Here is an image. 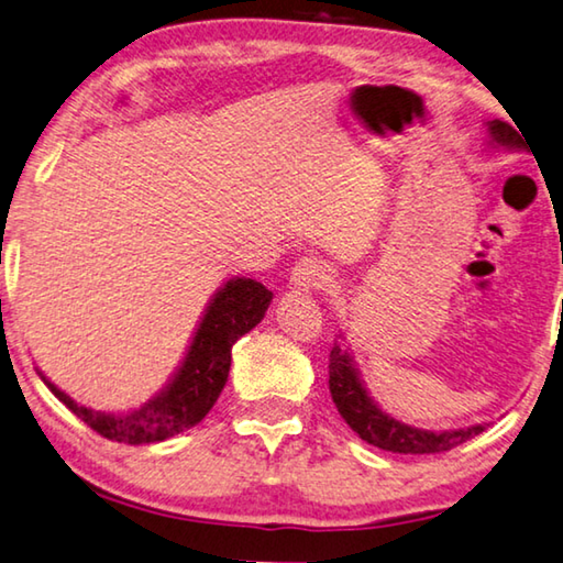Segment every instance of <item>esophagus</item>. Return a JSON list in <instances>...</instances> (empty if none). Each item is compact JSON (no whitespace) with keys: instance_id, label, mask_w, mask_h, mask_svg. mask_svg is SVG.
<instances>
[{"instance_id":"1","label":"esophagus","mask_w":563,"mask_h":563,"mask_svg":"<svg viewBox=\"0 0 563 563\" xmlns=\"http://www.w3.org/2000/svg\"><path fill=\"white\" fill-rule=\"evenodd\" d=\"M330 283L328 267L316 257H302L290 273V285L298 290H323Z\"/></svg>"}]
</instances>
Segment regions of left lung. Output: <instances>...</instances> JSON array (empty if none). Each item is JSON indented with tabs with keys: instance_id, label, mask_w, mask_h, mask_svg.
<instances>
[{
	"instance_id": "left-lung-1",
	"label": "left lung",
	"mask_w": 563,
	"mask_h": 563,
	"mask_svg": "<svg viewBox=\"0 0 563 563\" xmlns=\"http://www.w3.org/2000/svg\"><path fill=\"white\" fill-rule=\"evenodd\" d=\"M488 132L490 140L496 145L504 147H526L523 145V135L519 137L511 124L494 120L488 122ZM328 386H330V396H333V404L338 408V413L343 416V421L353 428L355 433L361 435L365 443L378 445L383 451H394V453H443L456 449V445L466 443L468 439H474L486 426H471V428H459V431H423V428H413L408 423H400L396 418H390L388 413L373 404V398L368 396V390L363 388L358 371H355L351 353L341 345H333L328 358Z\"/></svg>"
}]
</instances>
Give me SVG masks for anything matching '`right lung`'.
I'll list each match as a JSON object with an SVG mask.
<instances>
[{
  "mask_svg": "<svg viewBox=\"0 0 563 563\" xmlns=\"http://www.w3.org/2000/svg\"><path fill=\"white\" fill-rule=\"evenodd\" d=\"M271 300L273 292L265 290L263 283L250 278L228 280L205 310L190 351H187L173 383H167L163 394L147 400L145 406L128 410V413L89 410L69 398L65 390H59L55 383H49L42 373L40 376L52 394L102 439L130 445L173 439L200 423L216 406L220 390L225 388L230 353H233L235 341L261 323Z\"/></svg>",
  "mask_w": 563,
  "mask_h": 563,
  "instance_id": "right-lung-1",
  "label": "right lung"
}]
</instances>
